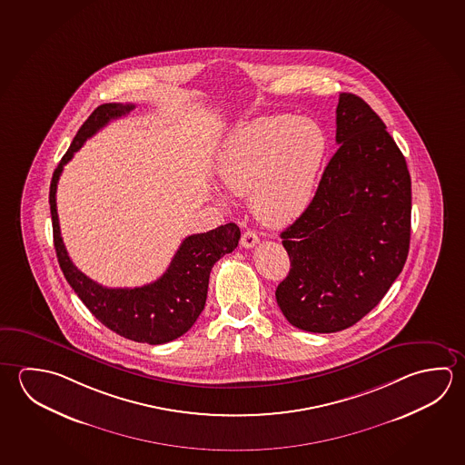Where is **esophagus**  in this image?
I'll use <instances>...</instances> for the list:
<instances>
[{
	"mask_svg": "<svg viewBox=\"0 0 465 465\" xmlns=\"http://www.w3.org/2000/svg\"><path fill=\"white\" fill-rule=\"evenodd\" d=\"M258 242H260V238L256 235V232H252V230H246L242 235V240H240L243 248H252L254 244H258Z\"/></svg>",
	"mask_w": 465,
	"mask_h": 465,
	"instance_id": "obj_1",
	"label": "esophagus"
}]
</instances>
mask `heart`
<instances>
[{
	"label": "heart",
	"mask_w": 465,
	"mask_h": 465,
	"mask_svg": "<svg viewBox=\"0 0 465 465\" xmlns=\"http://www.w3.org/2000/svg\"><path fill=\"white\" fill-rule=\"evenodd\" d=\"M325 153V134L312 119L261 117L232 134L219 174L232 194L252 193V211L261 222L281 227L309 207Z\"/></svg>",
	"instance_id": "b5f03b06"
}]
</instances>
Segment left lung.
I'll use <instances>...</instances> for the list:
<instances>
[{
	"instance_id": "8db88e82",
	"label": "left lung",
	"mask_w": 465,
	"mask_h": 465,
	"mask_svg": "<svg viewBox=\"0 0 465 465\" xmlns=\"http://www.w3.org/2000/svg\"><path fill=\"white\" fill-rule=\"evenodd\" d=\"M336 143L309 207L281 233L291 271L277 285V305L312 333L358 323L395 282L410 248L405 156L356 94H340Z\"/></svg>"
}]
</instances>
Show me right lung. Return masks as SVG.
I'll return each mask as SVG.
<instances>
[{"label":"right lung","mask_w":465,"mask_h":465,"mask_svg":"<svg viewBox=\"0 0 465 465\" xmlns=\"http://www.w3.org/2000/svg\"><path fill=\"white\" fill-rule=\"evenodd\" d=\"M134 107L121 103L96 107L60 160L50 181L54 244L68 284L103 325L132 341L163 344L180 338L194 325L204 310L213 266L238 246L240 229L235 223H227L205 233L186 236L163 276L142 287H104L74 266L60 236L55 199L58 178L86 139L109 121L129 114Z\"/></svg>","instance_id":"1"}]
</instances>
